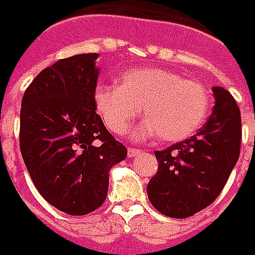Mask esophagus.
Masks as SVG:
<instances>
[{
    "label": "esophagus",
    "mask_w": 255,
    "mask_h": 255,
    "mask_svg": "<svg viewBox=\"0 0 255 255\" xmlns=\"http://www.w3.org/2000/svg\"><path fill=\"white\" fill-rule=\"evenodd\" d=\"M139 149H135V148H129L128 149V156L129 157H135L137 154H139Z\"/></svg>",
    "instance_id": "34e87169"
}]
</instances>
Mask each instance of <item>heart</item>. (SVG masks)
<instances>
[{
    "label": "heart",
    "instance_id": "1",
    "mask_svg": "<svg viewBox=\"0 0 255 255\" xmlns=\"http://www.w3.org/2000/svg\"><path fill=\"white\" fill-rule=\"evenodd\" d=\"M94 102L107 129L125 134L141 114L146 118L135 129V138L158 134L164 141L187 138L200 128L210 110L211 98L204 86L187 80L173 71L131 68L116 84H98Z\"/></svg>",
    "mask_w": 255,
    "mask_h": 255
}]
</instances>
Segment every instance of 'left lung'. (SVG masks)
<instances>
[{
  "instance_id": "8db88e82",
  "label": "left lung",
  "mask_w": 255,
  "mask_h": 255,
  "mask_svg": "<svg viewBox=\"0 0 255 255\" xmlns=\"http://www.w3.org/2000/svg\"><path fill=\"white\" fill-rule=\"evenodd\" d=\"M215 106L195 135L156 150L158 169L146 191L152 206L165 216L183 219L215 200L241 152V112L234 97L214 87Z\"/></svg>"
}]
</instances>
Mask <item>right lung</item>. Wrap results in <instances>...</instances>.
I'll list each match as a JSON object with an SVG mask.
<instances>
[{"label": "right lung", "mask_w": 255, "mask_h": 255, "mask_svg": "<svg viewBox=\"0 0 255 255\" xmlns=\"http://www.w3.org/2000/svg\"><path fill=\"white\" fill-rule=\"evenodd\" d=\"M98 53L60 59L36 76L24 93L20 150L40 195L68 215H86L106 200L109 171L125 160L95 113Z\"/></svg>", "instance_id": "add662e5"}]
</instances>
